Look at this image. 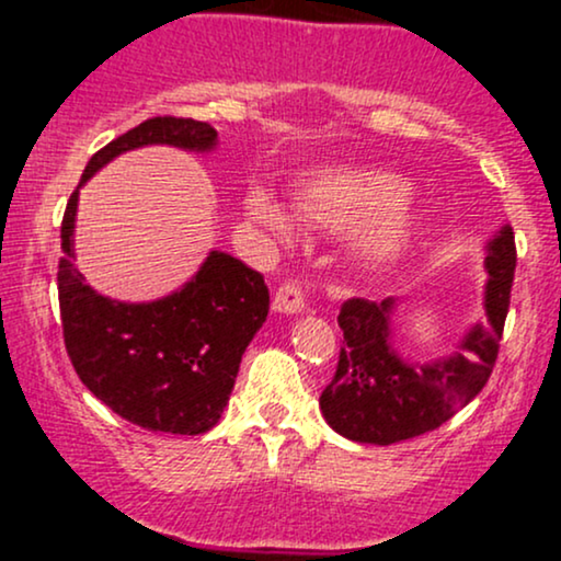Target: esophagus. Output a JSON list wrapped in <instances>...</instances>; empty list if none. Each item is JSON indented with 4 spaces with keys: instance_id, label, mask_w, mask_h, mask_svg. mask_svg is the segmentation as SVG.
<instances>
[{
    "instance_id": "34e87169",
    "label": "esophagus",
    "mask_w": 561,
    "mask_h": 561,
    "mask_svg": "<svg viewBox=\"0 0 561 561\" xmlns=\"http://www.w3.org/2000/svg\"><path fill=\"white\" fill-rule=\"evenodd\" d=\"M276 313H300L306 311V300H302V289L298 282L287 279L276 287L274 300H272Z\"/></svg>"
}]
</instances>
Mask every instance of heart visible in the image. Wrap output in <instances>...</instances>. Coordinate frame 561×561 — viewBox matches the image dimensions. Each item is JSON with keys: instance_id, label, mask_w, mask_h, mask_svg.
Wrapping results in <instances>:
<instances>
[{"instance_id": "b5f03b06", "label": "heart", "mask_w": 561, "mask_h": 561, "mask_svg": "<svg viewBox=\"0 0 561 561\" xmlns=\"http://www.w3.org/2000/svg\"><path fill=\"white\" fill-rule=\"evenodd\" d=\"M409 186L398 176L375 169H327L298 184L295 214L263 186H250L244 210L276 242L295 234V216L311 227H364L353 240V253L366 268H385L409 250L422 227V210L405 203Z\"/></svg>"}]
</instances>
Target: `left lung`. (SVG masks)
<instances>
[{
  "mask_svg": "<svg viewBox=\"0 0 561 561\" xmlns=\"http://www.w3.org/2000/svg\"><path fill=\"white\" fill-rule=\"evenodd\" d=\"M485 324H474L461 340V353L435 364H405L390 347L392 298L375 302L351 298L340 306L343 330L337 369L321 392L319 405L334 433L347 440L390 443L433 433L461 405L472 401L491 377L512 300L514 248L512 227L488 244Z\"/></svg>",
  "mask_w": 561,
  "mask_h": 561,
  "instance_id": "8db88e82",
  "label": "left lung"
}]
</instances>
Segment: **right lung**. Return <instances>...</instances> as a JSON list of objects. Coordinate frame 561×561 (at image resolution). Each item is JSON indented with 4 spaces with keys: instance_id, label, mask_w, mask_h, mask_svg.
<instances>
[{
    "instance_id": "obj_1",
    "label": "right lung",
    "mask_w": 561,
    "mask_h": 561,
    "mask_svg": "<svg viewBox=\"0 0 561 561\" xmlns=\"http://www.w3.org/2000/svg\"><path fill=\"white\" fill-rule=\"evenodd\" d=\"M216 137V128L205 121L147 118L96 150L81 173V184L107 160L134 147L210 150ZM76 203L79 190H73L62 216V259L57 266L62 340L76 375L107 409L141 430L208 433L221 420L244 347L268 317L263 274L214 250L195 279L169 298H102L83 285L73 266Z\"/></svg>"
}]
</instances>
